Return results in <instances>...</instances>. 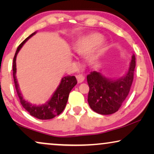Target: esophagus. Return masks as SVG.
<instances>
[{
	"mask_svg": "<svg viewBox=\"0 0 154 154\" xmlns=\"http://www.w3.org/2000/svg\"><path fill=\"white\" fill-rule=\"evenodd\" d=\"M76 79H77L78 83H83L84 81V80H85V77H84V75H83L82 74H79L76 76Z\"/></svg>",
	"mask_w": 154,
	"mask_h": 154,
	"instance_id": "1",
	"label": "esophagus"
}]
</instances>
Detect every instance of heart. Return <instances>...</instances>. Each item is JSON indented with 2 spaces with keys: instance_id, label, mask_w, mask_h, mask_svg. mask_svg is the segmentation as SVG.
I'll return each mask as SVG.
<instances>
[{
  "instance_id": "1",
  "label": "heart",
  "mask_w": 154,
  "mask_h": 154,
  "mask_svg": "<svg viewBox=\"0 0 154 154\" xmlns=\"http://www.w3.org/2000/svg\"><path fill=\"white\" fill-rule=\"evenodd\" d=\"M104 40L102 34L98 33H90L84 35L75 43L73 46L74 52L79 56H86L91 50L100 44ZM105 48L104 45H100L88 56V61L90 64H93L97 62L104 53Z\"/></svg>"
}]
</instances>
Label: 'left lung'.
<instances>
[{"mask_svg":"<svg viewBox=\"0 0 154 154\" xmlns=\"http://www.w3.org/2000/svg\"><path fill=\"white\" fill-rule=\"evenodd\" d=\"M135 64L133 54L128 71L118 79H108L97 71L88 75L90 88L88 102L92 110L102 115L112 114L119 110L130 92Z\"/></svg>","mask_w":154,"mask_h":154,"instance_id":"8db88e82","label":"left lung"}]
</instances>
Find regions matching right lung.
Segmentation results:
<instances>
[{
    "label": "right lung",
    "mask_w": 154,
    "mask_h": 154,
    "mask_svg": "<svg viewBox=\"0 0 154 154\" xmlns=\"http://www.w3.org/2000/svg\"><path fill=\"white\" fill-rule=\"evenodd\" d=\"M35 33H33L28 38H26L22 43L19 45L17 49L16 50L15 54H14L13 59V65H12V71H13V78L15 88L17 92L18 97L20 98V103L22 106L30 113L31 116L36 118V119L41 120H48L52 119L56 116L60 115L64 110L66 106L67 101H68L69 94L70 93L72 88L77 84V81L75 76H67L63 77L61 81V83L57 88L55 92L52 94L51 98L45 104L42 105H35L29 103L23 98V96L21 93L19 84L17 83V80L16 78V58L19 51H20L24 44L32 37Z\"/></svg>",
    "instance_id": "1"
}]
</instances>
